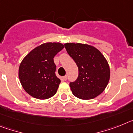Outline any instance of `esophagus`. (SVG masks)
Wrapping results in <instances>:
<instances>
[{
    "instance_id": "1",
    "label": "esophagus",
    "mask_w": 133,
    "mask_h": 133,
    "mask_svg": "<svg viewBox=\"0 0 133 133\" xmlns=\"http://www.w3.org/2000/svg\"><path fill=\"white\" fill-rule=\"evenodd\" d=\"M67 78H68V77H67V76H63V80L66 81V80H67Z\"/></svg>"
}]
</instances>
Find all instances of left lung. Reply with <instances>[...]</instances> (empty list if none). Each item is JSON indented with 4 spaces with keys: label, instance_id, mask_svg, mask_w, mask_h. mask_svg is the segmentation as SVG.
Instances as JSON below:
<instances>
[{
    "label": "left lung",
    "instance_id": "obj_1",
    "mask_svg": "<svg viewBox=\"0 0 133 133\" xmlns=\"http://www.w3.org/2000/svg\"><path fill=\"white\" fill-rule=\"evenodd\" d=\"M64 46L78 67V78L70 83L74 95L82 100H90L100 95L108 85L110 76L104 56L90 45L68 43Z\"/></svg>",
    "mask_w": 133,
    "mask_h": 133
}]
</instances>
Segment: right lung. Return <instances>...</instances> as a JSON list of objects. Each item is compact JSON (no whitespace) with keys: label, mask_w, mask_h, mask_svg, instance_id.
Listing matches in <instances>:
<instances>
[{"label":"right lung","mask_w":133,"mask_h":133,"mask_svg":"<svg viewBox=\"0 0 133 133\" xmlns=\"http://www.w3.org/2000/svg\"><path fill=\"white\" fill-rule=\"evenodd\" d=\"M64 48L60 43H45L35 47L24 57L18 69L23 89L33 98L45 100L57 92L61 80L55 76V55Z\"/></svg>","instance_id":"obj_1"}]
</instances>
